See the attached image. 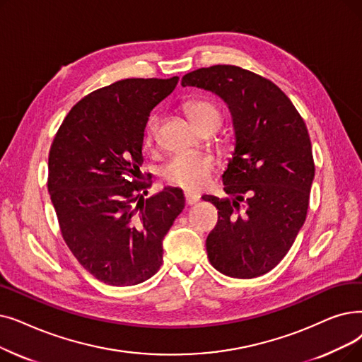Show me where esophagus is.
I'll list each match as a JSON object with an SVG mask.
<instances>
[{"mask_svg": "<svg viewBox=\"0 0 362 362\" xmlns=\"http://www.w3.org/2000/svg\"><path fill=\"white\" fill-rule=\"evenodd\" d=\"M199 201V197H197V195H194V194H189V192H186L185 194V202H186V206H195V204Z\"/></svg>", "mask_w": 362, "mask_h": 362, "instance_id": "1", "label": "esophagus"}]
</instances>
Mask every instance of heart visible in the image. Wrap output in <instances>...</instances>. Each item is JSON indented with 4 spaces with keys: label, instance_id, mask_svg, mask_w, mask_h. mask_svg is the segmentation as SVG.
Listing matches in <instances>:
<instances>
[{
    "label": "heart",
    "instance_id": "b5f03b06",
    "mask_svg": "<svg viewBox=\"0 0 362 362\" xmlns=\"http://www.w3.org/2000/svg\"><path fill=\"white\" fill-rule=\"evenodd\" d=\"M186 114L199 132L217 130L222 122L220 109L209 100H192L186 105ZM158 115H151L144 132L145 145H152L158 130ZM216 168L213 156L207 153H182L170 158L161 168V177L173 186L186 191H198L206 185Z\"/></svg>",
    "mask_w": 362,
    "mask_h": 362
}]
</instances>
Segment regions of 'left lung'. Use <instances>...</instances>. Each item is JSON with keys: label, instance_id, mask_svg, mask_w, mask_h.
<instances>
[{"label": "left lung", "instance_id": "left-lung-1", "mask_svg": "<svg viewBox=\"0 0 362 362\" xmlns=\"http://www.w3.org/2000/svg\"><path fill=\"white\" fill-rule=\"evenodd\" d=\"M182 86L222 99L235 132L222 176L230 198L202 197L218 210L206 241L210 263L232 278L264 275L288 253L306 218L315 165L305 121L279 87L240 66L201 68Z\"/></svg>", "mask_w": 362, "mask_h": 362}]
</instances>
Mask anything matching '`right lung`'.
<instances>
[{
    "instance_id": "right-lung-1",
    "label": "right lung",
    "mask_w": 362,
    "mask_h": 362,
    "mask_svg": "<svg viewBox=\"0 0 362 362\" xmlns=\"http://www.w3.org/2000/svg\"><path fill=\"white\" fill-rule=\"evenodd\" d=\"M179 78H127L90 93L62 122L49 155V192L72 255L109 286L158 272L163 240L185 209L177 187L151 198L140 182L144 132Z\"/></svg>"
}]
</instances>
